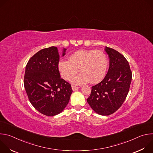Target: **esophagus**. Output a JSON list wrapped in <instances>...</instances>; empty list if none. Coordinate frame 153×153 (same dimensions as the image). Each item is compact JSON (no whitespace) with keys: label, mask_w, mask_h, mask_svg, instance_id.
Returning a JSON list of instances; mask_svg holds the SVG:
<instances>
[{"label":"esophagus","mask_w":153,"mask_h":153,"mask_svg":"<svg viewBox=\"0 0 153 153\" xmlns=\"http://www.w3.org/2000/svg\"><path fill=\"white\" fill-rule=\"evenodd\" d=\"M71 88H72V90L75 91H77V90L79 88V87L76 86H74V85H72V86H71Z\"/></svg>","instance_id":"obj_1"}]
</instances>
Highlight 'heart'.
Wrapping results in <instances>:
<instances>
[{
  "label": "heart",
  "mask_w": 153,
  "mask_h": 153,
  "mask_svg": "<svg viewBox=\"0 0 153 153\" xmlns=\"http://www.w3.org/2000/svg\"><path fill=\"white\" fill-rule=\"evenodd\" d=\"M107 56L102 51L81 50L73 53L69 60H61L58 68L62 77L69 80L80 69L82 73L70 79L71 82L77 85L90 81L91 83L100 82L105 77L108 67Z\"/></svg>",
  "instance_id": "1"
}]
</instances>
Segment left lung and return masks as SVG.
<instances>
[{
	"label": "left lung",
	"instance_id": "obj_1",
	"mask_svg": "<svg viewBox=\"0 0 153 153\" xmlns=\"http://www.w3.org/2000/svg\"><path fill=\"white\" fill-rule=\"evenodd\" d=\"M110 67L105 78L91 87L87 102L93 110L102 116L116 112L124 102L129 92L132 73L125 57L117 51L106 47Z\"/></svg>",
	"mask_w": 153,
	"mask_h": 153
}]
</instances>
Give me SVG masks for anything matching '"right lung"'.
Here are the masks:
<instances>
[{
    "label": "right lung",
    "mask_w": 153,
    "mask_h": 153,
    "mask_svg": "<svg viewBox=\"0 0 153 153\" xmlns=\"http://www.w3.org/2000/svg\"><path fill=\"white\" fill-rule=\"evenodd\" d=\"M63 49L62 56L65 54ZM57 47L40 50L30 58L25 68L24 86L35 109L47 116L60 113L69 102L71 85L60 78Z\"/></svg>",
    "instance_id": "1"
}]
</instances>
